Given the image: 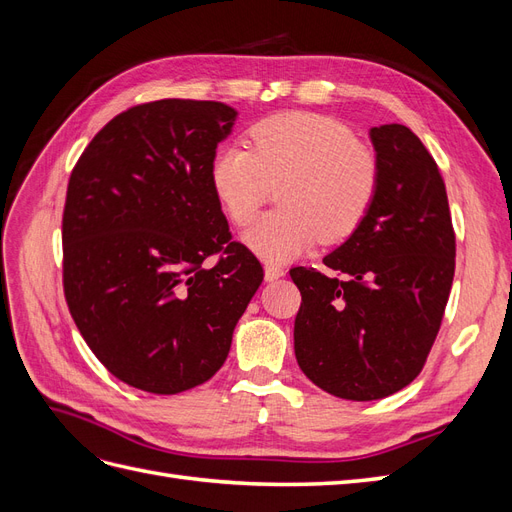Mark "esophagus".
Instances as JSON below:
<instances>
[{
    "mask_svg": "<svg viewBox=\"0 0 512 512\" xmlns=\"http://www.w3.org/2000/svg\"><path fill=\"white\" fill-rule=\"evenodd\" d=\"M284 269L280 267V265H273V262H267L265 265V280L267 282H275V280H280V277H284Z\"/></svg>",
    "mask_w": 512,
    "mask_h": 512,
    "instance_id": "esophagus-1",
    "label": "esophagus"
}]
</instances>
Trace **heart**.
Instances as JSON below:
<instances>
[{
  "instance_id": "b5f03b06",
  "label": "heart",
  "mask_w": 512,
  "mask_h": 512,
  "mask_svg": "<svg viewBox=\"0 0 512 512\" xmlns=\"http://www.w3.org/2000/svg\"><path fill=\"white\" fill-rule=\"evenodd\" d=\"M254 151L222 145L211 160L215 198L237 226H245L269 198L282 209L262 215L243 232V243L269 262L305 254L324 237L342 241L361 226L380 185L376 153L356 141L342 121L314 113H282L250 130Z\"/></svg>"
}]
</instances>
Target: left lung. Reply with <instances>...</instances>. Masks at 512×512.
<instances>
[{
	"mask_svg": "<svg viewBox=\"0 0 512 512\" xmlns=\"http://www.w3.org/2000/svg\"><path fill=\"white\" fill-rule=\"evenodd\" d=\"M380 185L367 218L322 258L290 269L301 290L294 354L322 391L350 401L389 397L425 365L455 275V232L438 164L401 123L369 130Z\"/></svg>",
	"mask_w": 512,
	"mask_h": 512,
	"instance_id": "left-lung-1",
	"label": "left lung"
}]
</instances>
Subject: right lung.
Masks as SVG:
<instances>
[{"mask_svg": "<svg viewBox=\"0 0 512 512\" xmlns=\"http://www.w3.org/2000/svg\"><path fill=\"white\" fill-rule=\"evenodd\" d=\"M237 111L158 100L128 108L76 162L64 209V292L87 346L115 378L177 395L213 378L262 284L230 241L209 168ZM222 253L215 266L204 260Z\"/></svg>", "mask_w": 512, "mask_h": 512, "instance_id": "1", "label": "right lung"}]
</instances>
